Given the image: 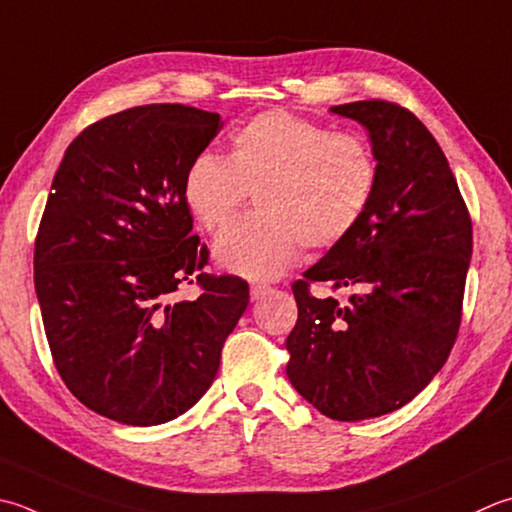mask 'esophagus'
I'll return each mask as SVG.
<instances>
[{"label":"esophagus","mask_w":512,"mask_h":512,"mask_svg":"<svg viewBox=\"0 0 512 512\" xmlns=\"http://www.w3.org/2000/svg\"><path fill=\"white\" fill-rule=\"evenodd\" d=\"M270 293H273V288H270L268 284H262V282L250 284V297H253V299H262V297H266Z\"/></svg>","instance_id":"34e87169"}]
</instances>
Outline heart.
Masks as SVG:
<instances>
[{"instance_id":"1","label":"heart","mask_w":512,"mask_h":512,"mask_svg":"<svg viewBox=\"0 0 512 512\" xmlns=\"http://www.w3.org/2000/svg\"><path fill=\"white\" fill-rule=\"evenodd\" d=\"M379 164L364 135L333 130L288 110H266L230 135L228 159L190 162L184 197L199 226L219 230L255 193L257 210L219 235V264L268 279L295 264L302 246L333 248L373 202Z\"/></svg>"}]
</instances>
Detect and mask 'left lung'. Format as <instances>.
Masks as SVG:
<instances>
[{
  "mask_svg": "<svg viewBox=\"0 0 512 512\" xmlns=\"http://www.w3.org/2000/svg\"><path fill=\"white\" fill-rule=\"evenodd\" d=\"M330 110L368 128L379 182L359 226L293 284L286 375L322 415L359 422L402 408L446 364L473 222L444 150L408 108L364 99ZM315 281L358 293L348 305L317 300Z\"/></svg>",
  "mask_w": 512,
  "mask_h": 512,
  "instance_id": "obj_1",
  "label": "left lung"
}]
</instances>
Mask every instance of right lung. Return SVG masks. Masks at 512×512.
Instances as JSON below:
<instances>
[{
    "label": "right lung",
    "mask_w": 512,
    "mask_h": 512,
    "mask_svg": "<svg viewBox=\"0 0 512 512\" xmlns=\"http://www.w3.org/2000/svg\"><path fill=\"white\" fill-rule=\"evenodd\" d=\"M224 122L148 104L86 126L59 164L35 237V293L53 364L86 408L157 426L217 375L248 282L208 275L184 177ZM200 286L195 303L176 290Z\"/></svg>",
    "instance_id": "add662e5"
}]
</instances>
